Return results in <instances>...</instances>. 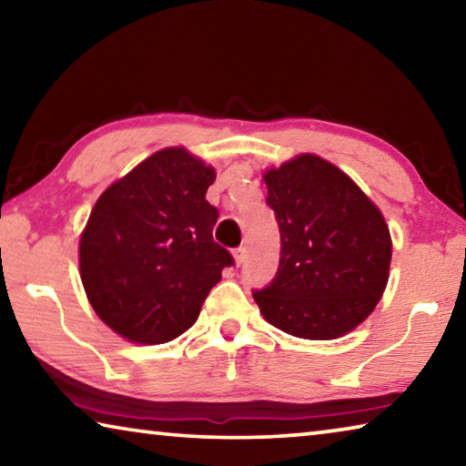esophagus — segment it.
Returning a JSON list of instances; mask_svg holds the SVG:
<instances>
[{
	"instance_id": "1",
	"label": "esophagus",
	"mask_w": 466,
	"mask_h": 466,
	"mask_svg": "<svg viewBox=\"0 0 466 466\" xmlns=\"http://www.w3.org/2000/svg\"><path fill=\"white\" fill-rule=\"evenodd\" d=\"M234 261H236V265H242L244 261H247V247H238L234 250Z\"/></svg>"
}]
</instances>
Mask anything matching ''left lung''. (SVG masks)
<instances>
[{"instance_id":"obj_1","label":"left lung","mask_w":466,"mask_h":466,"mask_svg":"<svg viewBox=\"0 0 466 466\" xmlns=\"http://www.w3.org/2000/svg\"><path fill=\"white\" fill-rule=\"evenodd\" d=\"M279 226L273 281L255 289L267 322L299 339H337L376 309L392 242L380 209L333 164L302 154L265 172Z\"/></svg>"}]
</instances>
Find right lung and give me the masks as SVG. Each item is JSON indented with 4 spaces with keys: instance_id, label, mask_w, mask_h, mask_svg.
I'll return each instance as SVG.
<instances>
[{
    "instance_id": "right-lung-1",
    "label": "right lung",
    "mask_w": 466,
    "mask_h": 466,
    "mask_svg": "<svg viewBox=\"0 0 466 466\" xmlns=\"http://www.w3.org/2000/svg\"><path fill=\"white\" fill-rule=\"evenodd\" d=\"M214 180L199 157L167 147L100 195L80 238V275L115 333L144 345L183 335L234 265L214 240L218 209L205 199Z\"/></svg>"
}]
</instances>
